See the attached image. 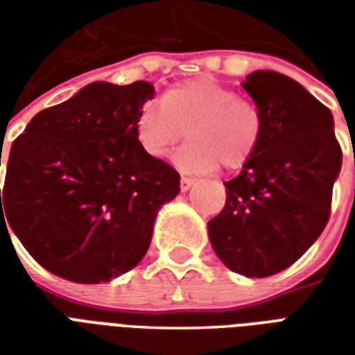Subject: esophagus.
<instances>
[{"label": "esophagus", "instance_id": "1", "mask_svg": "<svg viewBox=\"0 0 355 355\" xmlns=\"http://www.w3.org/2000/svg\"><path fill=\"white\" fill-rule=\"evenodd\" d=\"M193 184H196V178H192V177L180 178V190H182V192H188V190H190Z\"/></svg>", "mask_w": 355, "mask_h": 355}]
</instances>
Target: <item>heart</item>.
Segmentation results:
<instances>
[{
	"label": "heart",
	"mask_w": 355,
	"mask_h": 355,
	"mask_svg": "<svg viewBox=\"0 0 355 355\" xmlns=\"http://www.w3.org/2000/svg\"><path fill=\"white\" fill-rule=\"evenodd\" d=\"M159 104L144 102L135 117V137L150 157L169 155L180 139H188L177 154L184 171L207 173L243 167L262 139V112L251 98L211 78L182 81L163 91Z\"/></svg>",
	"instance_id": "heart-1"
}]
</instances>
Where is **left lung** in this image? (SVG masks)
<instances>
[{
  "label": "left lung",
  "instance_id": "8db88e82",
  "mask_svg": "<svg viewBox=\"0 0 355 355\" xmlns=\"http://www.w3.org/2000/svg\"><path fill=\"white\" fill-rule=\"evenodd\" d=\"M241 85L262 112V139L224 182L226 203L209 220V239L232 272L268 277L295 264L327 226L343 150L331 110L300 83L259 70Z\"/></svg>",
  "mask_w": 355,
  "mask_h": 355
}]
</instances>
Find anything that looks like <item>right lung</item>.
<instances>
[{
    "label": "right lung",
    "instance_id": "right-lung-1",
    "mask_svg": "<svg viewBox=\"0 0 355 355\" xmlns=\"http://www.w3.org/2000/svg\"><path fill=\"white\" fill-rule=\"evenodd\" d=\"M152 96L148 81H96L35 114L12 142L0 223L51 274L110 282L146 254L157 209L180 192V175L135 137Z\"/></svg>",
    "mask_w": 355,
    "mask_h": 355
}]
</instances>
